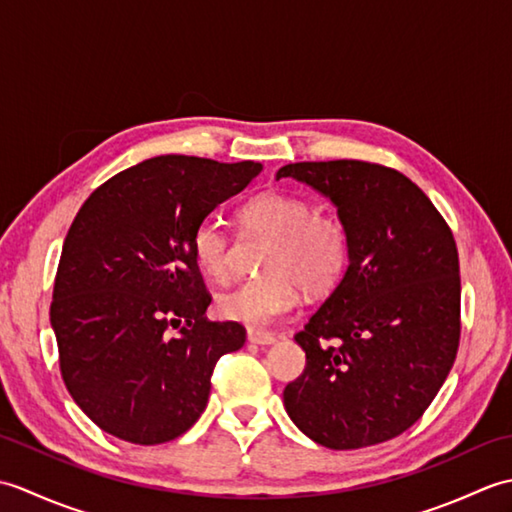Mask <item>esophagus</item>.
<instances>
[{
	"mask_svg": "<svg viewBox=\"0 0 512 512\" xmlns=\"http://www.w3.org/2000/svg\"><path fill=\"white\" fill-rule=\"evenodd\" d=\"M248 341L255 345H273L275 336L268 332H262V330H248Z\"/></svg>",
	"mask_w": 512,
	"mask_h": 512,
	"instance_id": "esophagus-1",
	"label": "esophagus"
}]
</instances>
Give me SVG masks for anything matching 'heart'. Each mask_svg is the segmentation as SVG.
<instances>
[{"mask_svg": "<svg viewBox=\"0 0 512 512\" xmlns=\"http://www.w3.org/2000/svg\"><path fill=\"white\" fill-rule=\"evenodd\" d=\"M244 233L266 235L259 268L264 275L244 281L217 299L224 319L246 328H268L286 317L299 299L330 292L350 264V233L339 215L323 213L297 193L270 189L253 195L237 211ZM191 253L204 275L226 281L231 275V233L206 217L191 233Z\"/></svg>", "mask_w": 512, "mask_h": 512, "instance_id": "1", "label": "heart"}]
</instances>
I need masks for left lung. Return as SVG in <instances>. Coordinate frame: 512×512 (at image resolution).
I'll return each instance as SVG.
<instances>
[{"instance_id": "8db88e82", "label": "left lung", "mask_w": 512, "mask_h": 512, "mask_svg": "<svg viewBox=\"0 0 512 512\" xmlns=\"http://www.w3.org/2000/svg\"><path fill=\"white\" fill-rule=\"evenodd\" d=\"M279 178L328 195L350 233L341 284L295 334L306 369L284 389L288 416L328 449L396 438L427 411L458 354L451 228L418 184L376 162H295Z\"/></svg>"}]
</instances>
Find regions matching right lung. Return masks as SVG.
Segmentation results:
<instances>
[{
  "label": "right lung",
  "mask_w": 512,
  "mask_h": 512,
  "mask_svg": "<svg viewBox=\"0 0 512 512\" xmlns=\"http://www.w3.org/2000/svg\"><path fill=\"white\" fill-rule=\"evenodd\" d=\"M259 171L250 160L158 156L83 202L63 242L50 323L63 383L96 427L162 444L200 418L215 363L244 345L246 330L204 317L211 295L191 233Z\"/></svg>",
  "instance_id": "right-lung-1"
}]
</instances>
